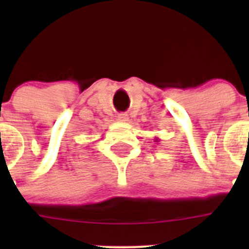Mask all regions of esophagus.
<instances>
[{
    "mask_svg": "<svg viewBox=\"0 0 249 249\" xmlns=\"http://www.w3.org/2000/svg\"><path fill=\"white\" fill-rule=\"evenodd\" d=\"M118 121H121V122H126V121H128V116H127V113L118 114Z\"/></svg>",
    "mask_w": 249,
    "mask_h": 249,
    "instance_id": "esophagus-1",
    "label": "esophagus"
}]
</instances>
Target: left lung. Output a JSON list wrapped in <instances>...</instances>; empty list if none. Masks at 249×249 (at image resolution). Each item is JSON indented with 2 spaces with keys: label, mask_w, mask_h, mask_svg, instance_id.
<instances>
[{
  "label": "left lung",
  "mask_w": 249,
  "mask_h": 249,
  "mask_svg": "<svg viewBox=\"0 0 249 249\" xmlns=\"http://www.w3.org/2000/svg\"><path fill=\"white\" fill-rule=\"evenodd\" d=\"M156 142H158V138H156Z\"/></svg>",
  "instance_id": "8db88e82"
}]
</instances>
